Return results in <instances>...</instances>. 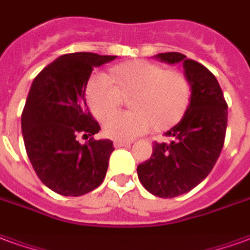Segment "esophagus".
Masks as SVG:
<instances>
[{
    "mask_svg": "<svg viewBox=\"0 0 250 250\" xmlns=\"http://www.w3.org/2000/svg\"><path fill=\"white\" fill-rule=\"evenodd\" d=\"M130 144H132L130 141H120V140H117V141H114V146L124 147V146H129Z\"/></svg>",
    "mask_w": 250,
    "mask_h": 250,
    "instance_id": "34e87169",
    "label": "esophagus"
}]
</instances>
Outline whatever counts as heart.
Instances as JSON below:
<instances>
[{
    "mask_svg": "<svg viewBox=\"0 0 250 250\" xmlns=\"http://www.w3.org/2000/svg\"><path fill=\"white\" fill-rule=\"evenodd\" d=\"M112 78L97 73L86 89V101L92 113L104 120L121 106L124 97L133 95L132 112L118 113L104 121L106 136L132 140L150 127L161 129L183 116L190 103L192 86L180 70H165L149 61H134L112 69Z\"/></svg>",
    "mask_w": 250,
    "mask_h": 250,
    "instance_id": "heart-1",
    "label": "heart"
}]
</instances>
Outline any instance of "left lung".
I'll return each mask as SVG.
<instances>
[{
    "label": "left lung",
    "mask_w": 250,
    "mask_h": 250,
    "mask_svg": "<svg viewBox=\"0 0 250 250\" xmlns=\"http://www.w3.org/2000/svg\"><path fill=\"white\" fill-rule=\"evenodd\" d=\"M167 63H183L190 81V103L181 121L165 136L170 143H154L149 160L137 167L147 192L161 198L188 193L210 173L221 153L228 124V104L217 78L181 53L154 56Z\"/></svg>",
    "instance_id": "obj_1"
}]
</instances>
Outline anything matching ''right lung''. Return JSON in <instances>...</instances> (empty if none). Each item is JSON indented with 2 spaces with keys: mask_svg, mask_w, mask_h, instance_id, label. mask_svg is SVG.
<instances>
[{
  "mask_svg": "<svg viewBox=\"0 0 250 250\" xmlns=\"http://www.w3.org/2000/svg\"><path fill=\"white\" fill-rule=\"evenodd\" d=\"M116 57L63 54L43 67L30 86L21 117L25 149L38 178L58 194H86L106 176L114 146L110 140L93 138L101 127L87 109L85 90L93 67ZM80 135L89 141L81 146Z\"/></svg>",
  "mask_w": 250,
  "mask_h": 250,
  "instance_id": "1",
  "label": "right lung"
}]
</instances>
